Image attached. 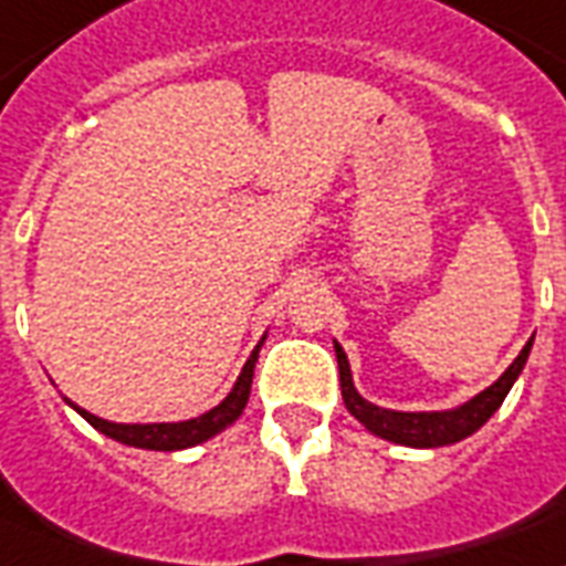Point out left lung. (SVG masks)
<instances>
[{"label": "left lung", "instance_id": "8db88e82", "mask_svg": "<svg viewBox=\"0 0 566 566\" xmlns=\"http://www.w3.org/2000/svg\"><path fill=\"white\" fill-rule=\"evenodd\" d=\"M531 345H534V336L492 387L476 392L474 399H468L459 408H450V411H389V408H380L375 401L359 396L357 387H354V378H350V363H347L345 350H342L338 342H333L338 359V380H342V399H345V408L350 411V417L363 422L368 432L378 434L384 441L401 443V447H420V450L464 441L468 434H474L480 426H485L489 417L501 408L510 387L522 375V368L528 363Z\"/></svg>", "mask_w": 566, "mask_h": 566}]
</instances>
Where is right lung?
<instances>
[{"label":"right lung","mask_w":566,"mask_h":566,"mask_svg":"<svg viewBox=\"0 0 566 566\" xmlns=\"http://www.w3.org/2000/svg\"><path fill=\"white\" fill-rule=\"evenodd\" d=\"M266 338V336H263ZM263 338L258 342V347L251 350V357L245 359L240 378L233 384L228 396L212 408V411L200 413L195 420L182 422H111L95 417V413L83 411L74 401H69L74 411L81 413L83 420L90 422L92 429H98L102 434L113 438V441L125 443V447H137V450H158V453H174V450H188V447H198V443L209 441L221 434L228 426L240 420L245 405H249L251 392V378H254V363H258V354H261Z\"/></svg>","instance_id":"right-lung-1"}]
</instances>
